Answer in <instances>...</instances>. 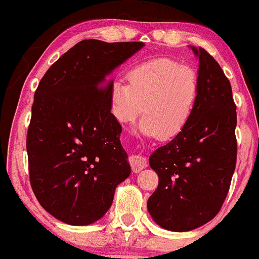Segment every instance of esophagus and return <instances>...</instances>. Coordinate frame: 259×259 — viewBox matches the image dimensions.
Listing matches in <instances>:
<instances>
[{
  "label": "esophagus",
  "instance_id": "esophagus-1",
  "mask_svg": "<svg viewBox=\"0 0 259 259\" xmlns=\"http://www.w3.org/2000/svg\"><path fill=\"white\" fill-rule=\"evenodd\" d=\"M129 162L134 173H139L140 170L147 167V159L144 156H140V154H133V156H130Z\"/></svg>",
  "mask_w": 259,
  "mask_h": 259
}]
</instances>
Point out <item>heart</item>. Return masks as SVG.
I'll return each mask as SVG.
<instances>
[{"instance_id":"1","label":"heart","mask_w":259,"mask_h":259,"mask_svg":"<svg viewBox=\"0 0 259 259\" xmlns=\"http://www.w3.org/2000/svg\"><path fill=\"white\" fill-rule=\"evenodd\" d=\"M127 84L119 79L109 86V108L120 124L133 123L141 114L140 132L160 140L177 138L191 120L200 97L194 70L174 59L157 57L133 67Z\"/></svg>"}]
</instances>
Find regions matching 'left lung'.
Returning <instances> with one entry per match:
<instances>
[{"label":"left lung","instance_id":"obj_1","mask_svg":"<svg viewBox=\"0 0 259 259\" xmlns=\"http://www.w3.org/2000/svg\"><path fill=\"white\" fill-rule=\"evenodd\" d=\"M198 58L200 97L183 133L150 156L158 187L147 201L153 221L170 231H190L212 221L227 197L236 165V106L231 85L212 56Z\"/></svg>","mask_w":259,"mask_h":259}]
</instances>
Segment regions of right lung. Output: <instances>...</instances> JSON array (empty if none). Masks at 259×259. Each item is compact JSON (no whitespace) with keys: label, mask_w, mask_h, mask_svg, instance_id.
Listing matches in <instances>:
<instances>
[{"label":"right lung","mask_w":259,"mask_h":259,"mask_svg":"<svg viewBox=\"0 0 259 259\" xmlns=\"http://www.w3.org/2000/svg\"><path fill=\"white\" fill-rule=\"evenodd\" d=\"M144 46L80 41L35 91L26 135L31 189L45 210L65 224L102 218L115 187L130 175L121 126L109 108V74Z\"/></svg>","instance_id":"1"}]
</instances>
